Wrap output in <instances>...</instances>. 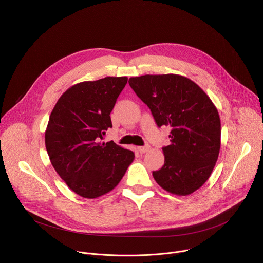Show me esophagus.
Masks as SVG:
<instances>
[{
  "label": "esophagus",
  "mask_w": 263,
  "mask_h": 263,
  "mask_svg": "<svg viewBox=\"0 0 263 263\" xmlns=\"http://www.w3.org/2000/svg\"><path fill=\"white\" fill-rule=\"evenodd\" d=\"M149 149V145H144V146H138L137 147V151L140 153V154H143L145 152H147Z\"/></svg>",
  "instance_id": "34e87169"
}]
</instances>
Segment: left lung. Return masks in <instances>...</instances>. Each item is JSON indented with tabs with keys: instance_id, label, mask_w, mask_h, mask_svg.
I'll list each match as a JSON object with an SVG mask.
<instances>
[{
	"instance_id": "left-lung-1",
	"label": "left lung",
	"mask_w": 263,
	"mask_h": 263,
	"mask_svg": "<svg viewBox=\"0 0 263 263\" xmlns=\"http://www.w3.org/2000/svg\"><path fill=\"white\" fill-rule=\"evenodd\" d=\"M129 84L151 109L158 127L172 128L164 165L155 181L173 195L189 196L210 177L220 148V119L206 92L181 74H144Z\"/></svg>"
}]
</instances>
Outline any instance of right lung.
I'll return each instance as SVG.
<instances>
[{"instance_id":"1","label":"right lung","mask_w":263,"mask_h":263,"mask_svg":"<svg viewBox=\"0 0 263 263\" xmlns=\"http://www.w3.org/2000/svg\"><path fill=\"white\" fill-rule=\"evenodd\" d=\"M127 77H106L70 86L54 106L45 133L50 161L69 189L86 199L108 194L120 183L134 153L114 141L110 112Z\"/></svg>"}]
</instances>
